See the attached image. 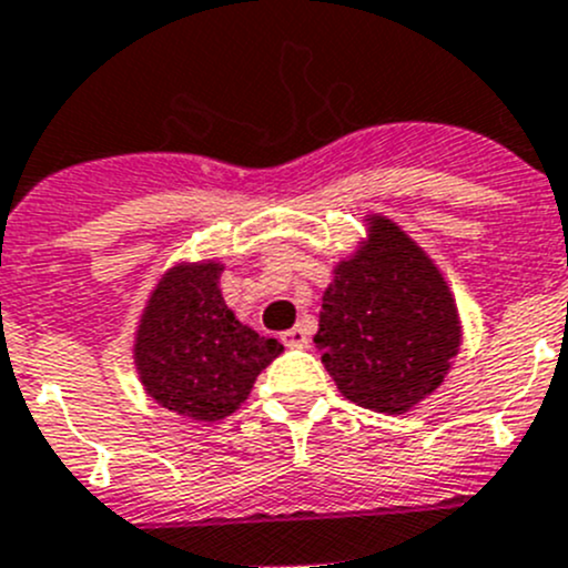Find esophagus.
<instances>
[{
  "mask_svg": "<svg viewBox=\"0 0 568 568\" xmlns=\"http://www.w3.org/2000/svg\"><path fill=\"white\" fill-rule=\"evenodd\" d=\"M280 338H283L285 346H294V349H302V346H307V329L302 327V324H296V327L285 329V333L280 335Z\"/></svg>",
  "mask_w": 568,
  "mask_h": 568,
  "instance_id": "34e87169",
  "label": "esophagus"
}]
</instances>
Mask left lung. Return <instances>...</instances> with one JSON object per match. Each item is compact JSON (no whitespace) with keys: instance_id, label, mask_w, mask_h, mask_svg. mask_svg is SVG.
Here are the masks:
<instances>
[{"instance_id":"left-lung-1","label":"left lung","mask_w":568,"mask_h":568,"mask_svg":"<svg viewBox=\"0 0 568 568\" xmlns=\"http://www.w3.org/2000/svg\"><path fill=\"white\" fill-rule=\"evenodd\" d=\"M368 244L335 266L316 346L341 394L405 413L442 385L460 346L453 294L436 263L394 222L368 219Z\"/></svg>"}]
</instances>
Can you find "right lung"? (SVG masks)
Listing matches in <instances>:
<instances>
[{
    "mask_svg": "<svg viewBox=\"0 0 568 568\" xmlns=\"http://www.w3.org/2000/svg\"><path fill=\"white\" fill-rule=\"evenodd\" d=\"M222 263L178 266L158 283L135 338V366L152 399L196 422L239 410L257 374L283 352L241 324L219 291Z\"/></svg>",
    "mask_w": 568,
    "mask_h": 568,
    "instance_id": "1",
    "label": "right lung"
}]
</instances>
